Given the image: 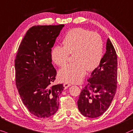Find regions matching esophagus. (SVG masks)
Listing matches in <instances>:
<instances>
[{"mask_svg":"<svg viewBox=\"0 0 133 133\" xmlns=\"http://www.w3.org/2000/svg\"><path fill=\"white\" fill-rule=\"evenodd\" d=\"M71 86V84H70V83H64V89H67V88L69 87V86Z\"/></svg>","mask_w":133,"mask_h":133,"instance_id":"obj_1","label":"esophagus"}]
</instances>
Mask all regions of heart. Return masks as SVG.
I'll use <instances>...</instances> for the list:
<instances>
[{
  "instance_id": "obj_1",
  "label": "heart",
  "mask_w": 133,
  "mask_h": 133,
  "mask_svg": "<svg viewBox=\"0 0 133 133\" xmlns=\"http://www.w3.org/2000/svg\"><path fill=\"white\" fill-rule=\"evenodd\" d=\"M64 46L56 45L52 51L53 61L59 67L68 63L70 55H74V63L59 70V79L68 83H78L86 71L95 69L102 61L103 42L98 33L83 28L72 29L65 35Z\"/></svg>"
}]
</instances>
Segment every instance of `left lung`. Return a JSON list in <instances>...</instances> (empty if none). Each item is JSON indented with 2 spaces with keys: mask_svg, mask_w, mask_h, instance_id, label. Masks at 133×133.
I'll return each mask as SVG.
<instances>
[{
  "mask_svg": "<svg viewBox=\"0 0 133 133\" xmlns=\"http://www.w3.org/2000/svg\"><path fill=\"white\" fill-rule=\"evenodd\" d=\"M107 51L100 64L88 77V83L81 90L78 108L81 114L89 118L102 116L114 98L117 83V56L108 38Z\"/></svg>",
  "mask_w": 133,
  "mask_h": 133,
  "instance_id": "left-lung-1",
  "label": "left lung"
}]
</instances>
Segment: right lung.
Returning a JSON list of instances; mask_svg holds the SVG:
<instances>
[{"instance_id":"obj_1","label":"right lung","mask_w":133,"mask_h":133,"mask_svg":"<svg viewBox=\"0 0 133 133\" xmlns=\"http://www.w3.org/2000/svg\"><path fill=\"white\" fill-rule=\"evenodd\" d=\"M64 25H35L26 31L15 61V80L21 98L31 114L41 118L58 109L63 84L52 85L56 70L52 64V48Z\"/></svg>"}]
</instances>
